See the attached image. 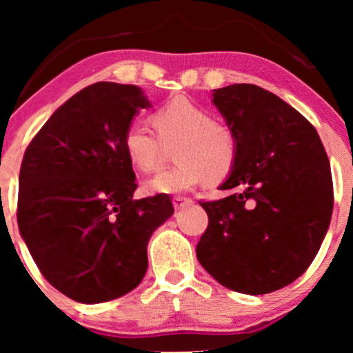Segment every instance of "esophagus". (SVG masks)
I'll return each instance as SVG.
<instances>
[{"instance_id":"obj_1","label":"esophagus","mask_w":353,"mask_h":353,"mask_svg":"<svg viewBox=\"0 0 353 353\" xmlns=\"http://www.w3.org/2000/svg\"><path fill=\"white\" fill-rule=\"evenodd\" d=\"M188 205H191V199H186V197H173V207H175V210H183Z\"/></svg>"}]
</instances>
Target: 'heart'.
<instances>
[{"label": "heart", "instance_id": "1", "mask_svg": "<svg viewBox=\"0 0 353 353\" xmlns=\"http://www.w3.org/2000/svg\"><path fill=\"white\" fill-rule=\"evenodd\" d=\"M156 132L141 119L125 130L123 149L132 165L144 173L161 165L167 149H173L175 167L144 181L148 194H181L199 183L221 181L233 170L238 139L233 130L214 120L209 110L176 96L154 114Z\"/></svg>", "mask_w": 353, "mask_h": 353}]
</instances>
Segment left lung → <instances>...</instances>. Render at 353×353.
<instances>
[{
  "instance_id": "left-lung-1",
  "label": "left lung",
  "mask_w": 353,
  "mask_h": 353,
  "mask_svg": "<svg viewBox=\"0 0 353 353\" xmlns=\"http://www.w3.org/2000/svg\"><path fill=\"white\" fill-rule=\"evenodd\" d=\"M212 103L238 139V156L219 186L233 192L201 202L209 226L197 260L231 291H278L310 267L330 228V161L312 123L257 85L212 90Z\"/></svg>"
}]
</instances>
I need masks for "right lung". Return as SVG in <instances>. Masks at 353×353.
<instances>
[{
	"instance_id": "right-lung-1",
	"label": "right lung",
	"mask_w": 353,
	"mask_h": 353,
	"mask_svg": "<svg viewBox=\"0 0 353 353\" xmlns=\"http://www.w3.org/2000/svg\"><path fill=\"white\" fill-rule=\"evenodd\" d=\"M149 108L139 86L90 85L54 110L23 154L19 231L43 276L77 302L133 291L146 274L149 239L173 215L165 194L133 201L123 134Z\"/></svg>"
}]
</instances>
